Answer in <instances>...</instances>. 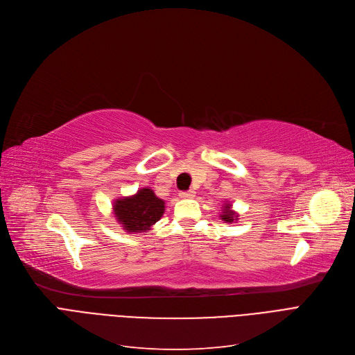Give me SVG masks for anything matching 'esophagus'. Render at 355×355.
Returning <instances> with one entry per match:
<instances>
[{"instance_id":"obj_1","label":"esophagus","mask_w":355,"mask_h":355,"mask_svg":"<svg viewBox=\"0 0 355 355\" xmlns=\"http://www.w3.org/2000/svg\"><path fill=\"white\" fill-rule=\"evenodd\" d=\"M179 196H180V198H183V199L193 198V196H195V191H192V189H189V191H183V192H180V193H179Z\"/></svg>"}]
</instances>
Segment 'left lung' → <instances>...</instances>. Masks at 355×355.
Listing matches in <instances>:
<instances>
[{
  "label": "left lung",
  "mask_w": 355,
  "mask_h": 355,
  "mask_svg": "<svg viewBox=\"0 0 355 355\" xmlns=\"http://www.w3.org/2000/svg\"><path fill=\"white\" fill-rule=\"evenodd\" d=\"M225 208H227V209L224 211V215H221V218L224 219V221H227V223H232L234 219H237V215H235L232 211H230V209H228V208H230L228 205H227Z\"/></svg>",
  "instance_id": "1"
}]
</instances>
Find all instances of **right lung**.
Segmentation results:
<instances>
[{
	"label": "right lung",
	"instance_id": "obj_1",
	"mask_svg": "<svg viewBox=\"0 0 355 355\" xmlns=\"http://www.w3.org/2000/svg\"><path fill=\"white\" fill-rule=\"evenodd\" d=\"M118 223L128 232H146L164 212V202L151 189H140L131 198L118 199L114 204Z\"/></svg>",
	"mask_w": 355,
	"mask_h": 355
}]
</instances>
